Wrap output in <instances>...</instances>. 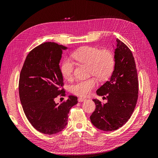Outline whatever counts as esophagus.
<instances>
[{
	"label": "esophagus",
	"mask_w": 158,
	"mask_h": 158,
	"mask_svg": "<svg viewBox=\"0 0 158 158\" xmlns=\"http://www.w3.org/2000/svg\"><path fill=\"white\" fill-rule=\"evenodd\" d=\"M86 101V99H85V98H78V102H85Z\"/></svg>",
	"instance_id": "34e87169"
}]
</instances>
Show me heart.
Returning <instances> with one entry per match:
<instances>
[{"instance_id": "obj_1", "label": "heart", "mask_w": 158, "mask_h": 158, "mask_svg": "<svg viewBox=\"0 0 158 158\" xmlns=\"http://www.w3.org/2000/svg\"><path fill=\"white\" fill-rule=\"evenodd\" d=\"M72 57L78 63L88 65L89 75H94L101 80L107 79L114 69V55L107 49L99 51L96 47L84 46L74 51ZM60 69L65 79L69 80L73 78L74 63L70 59L65 58L62 62ZM97 84L94 78L79 80L72 85V92L79 96H88Z\"/></svg>"}]
</instances>
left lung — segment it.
I'll use <instances>...</instances> for the list:
<instances>
[{
    "instance_id": "obj_1",
    "label": "left lung",
    "mask_w": 158,
    "mask_h": 158,
    "mask_svg": "<svg viewBox=\"0 0 158 158\" xmlns=\"http://www.w3.org/2000/svg\"><path fill=\"white\" fill-rule=\"evenodd\" d=\"M116 41L114 70L110 79L96 91L99 96L106 95L107 102L93 99L95 109L90 116L94 126L104 131H115L125 125L135 110L138 96L135 59L123 42Z\"/></svg>"
}]
</instances>
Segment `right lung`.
I'll return each mask as SVG.
<instances>
[{
	"label": "right lung",
	"mask_w": 158,
	"mask_h": 158,
	"mask_svg": "<svg viewBox=\"0 0 158 158\" xmlns=\"http://www.w3.org/2000/svg\"><path fill=\"white\" fill-rule=\"evenodd\" d=\"M67 47L45 42L35 47L26 56L19 79V95L27 120L37 131L55 135L67 125L71 107L78 98L69 95L61 103H55L59 95H65L59 63Z\"/></svg>",
	"instance_id": "obj_1"
}]
</instances>
